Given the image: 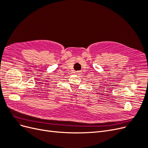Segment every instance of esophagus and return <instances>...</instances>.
Listing matches in <instances>:
<instances>
[{"mask_svg": "<svg viewBox=\"0 0 148 148\" xmlns=\"http://www.w3.org/2000/svg\"><path fill=\"white\" fill-rule=\"evenodd\" d=\"M77 74H79V73H81V71H77Z\"/></svg>", "mask_w": 148, "mask_h": 148, "instance_id": "obj_1", "label": "esophagus"}]
</instances>
